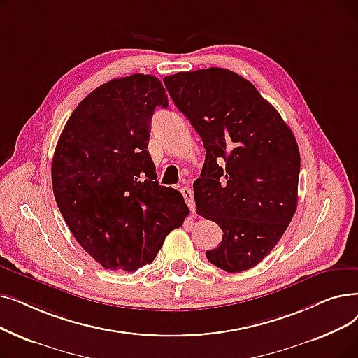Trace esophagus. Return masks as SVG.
<instances>
[{
	"mask_svg": "<svg viewBox=\"0 0 358 358\" xmlns=\"http://www.w3.org/2000/svg\"><path fill=\"white\" fill-rule=\"evenodd\" d=\"M180 192H181V194H182V197H184V200H185V203H187L189 209L194 213V210H196V205H194L193 190H192L190 187H182Z\"/></svg>",
	"mask_w": 358,
	"mask_h": 358,
	"instance_id": "1",
	"label": "esophagus"
}]
</instances>
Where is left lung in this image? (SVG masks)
<instances>
[{"label":"left lung","mask_w":358,"mask_h":358,"mask_svg":"<svg viewBox=\"0 0 358 358\" xmlns=\"http://www.w3.org/2000/svg\"><path fill=\"white\" fill-rule=\"evenodd\" d=\"M164 83L206 149L194 200L199 215L224 232L206 257L229 273L250 269L272 252L297 209V141L275 108L234 71H181Z\"/></svg>","instance_id":"obj_1"}]
</instances>
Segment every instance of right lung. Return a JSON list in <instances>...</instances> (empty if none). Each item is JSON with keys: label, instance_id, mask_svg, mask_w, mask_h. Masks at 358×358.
Returning <instances> with one entry per match:
<instances>
[{"label": "right lung", "instance_id": "1", "mask_svg": "<svg viewBox=\"0 0 358 358\" xmlns=\"http://www.w3.org/2000/svg\"><path fill=\"white\" fill-rule=\"evenodd\" d=\"M166 108L162 83L131 74L96 87L77 105L52 158V189L74 238L105 269L152 263L189 208L159 185L148 152L150 120Z\"/></svg>", "mask_w": 358, "mask_h": 358}]
</instances>
